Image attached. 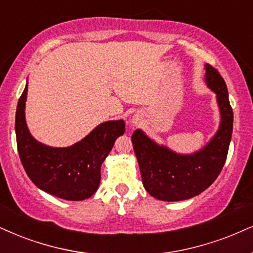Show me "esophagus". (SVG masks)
Returning a JSON list of instances; mask_svg holds the SVG:
<instances>
[{
  "label": "esophagus",
  "instance_id": "34e87169",
  "mask_svg": "<svg viewBox=\"0 0 253 253\" xmlns=\"http://www.w3.org/2000/svg\"><path fill=\"white\" fill-rule=\"evenodd\" d=\"M138 118H137V117H135V118H133V120H132V123L133 124H137V123H138Z\"/></svg>",
  "mask_w": 253,
  "mask_h": 253
}]
</instances>
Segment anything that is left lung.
Masks as SVG:
<instances>
[{"mask_svg": "<svg viewBox=\"0 0 253 253\" xmlns=\"http://www.w3.org/2000/svg\"><path fill=\"white\" fill-rule=\"evenodd\" d=\"M205 81L217 93L222 115L219 130L207 146L196 154L178 155L156 144L142 130L132 133L143 185L160 201H184L199 195L216 180L226 161L233 127L232 108L225 81L218 70L210 64L205 65Z\"/></svg>", "mask_w": 253, "mask_h": 253, "instance_id": "obj_1", "label": "left lung"}]
</instances>
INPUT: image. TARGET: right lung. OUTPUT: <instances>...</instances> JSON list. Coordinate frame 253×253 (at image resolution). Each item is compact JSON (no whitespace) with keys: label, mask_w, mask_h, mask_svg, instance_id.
<instances>
[{"label":"right lung","mask_w":253,"mask_h":253,"mask_svg":"<svg viewBox=\"0 0 253 253\" xmlns=\"http://www.w3.org/2000/svg\"><path fill=\"white\" fill-rule=\"evenodd\" d=\"M26 85L17 103L15 130L22 165L37 188L67 201H83L96 192L101 165L117 137L126 132L124 121L99 124L85 138L69 148L41 144L28 130L24 107Z\"/></svg>","instance_id":"obj_1"}]
</instances>
